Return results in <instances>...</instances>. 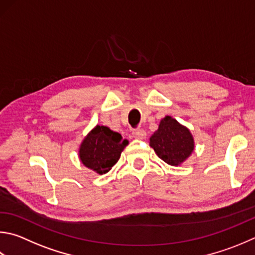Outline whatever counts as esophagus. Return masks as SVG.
Listing matches in <instances>:
<instances>
[{"label": "esophagus", "instance_id": "esophagus-1", "mask_svg": "<svg viewBox=\"0 0 255 255\" xmlns=\"http://www.w3.org/2000/svg\"><path fill=\"white\" fill-rule=\"evenodd\" d=\"M132 137L135 138V139H145L146 131L143 130V129H135V130L132 131Z\"/></svg>", "mask_w": 255, "mask_h": 255}]
</instances>
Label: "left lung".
Returning <instances> with one entry per match:
<instances>
[{
	"mask_svg": "<svg viewBox=\"0 0 255 255\" xmlns=\"http://www.w3.org/2000/svg\"><path fill=\"white\" fill-rule=\"evenodd\" d=\"M149 146L161 160L179 166L193 154L195 141L189 129L170 116L160 120L158 129L149 138Z\"/></svg>",
	"mask_w": 255,
	"mask_h": 255,
	"instance_id": "8db88e82",
	"label": "left lung"
}]
</instances>
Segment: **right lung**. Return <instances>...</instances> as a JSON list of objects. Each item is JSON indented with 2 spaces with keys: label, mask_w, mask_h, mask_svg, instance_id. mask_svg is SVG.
Wrapping results in <instances>:
<instances>
[{
  "label": "right lung",
  "mask_w": 255,
  "mask_h": 255,
  "mask_svg": "<svg viewBox=\"0 0 255 255\" xmlns=\"http://www.w3.org/2000/svg\"><path fill=\"white\" fill-rule=\"evenodd\" d=\"M129 143L122 135L107 126L97 125L83 138L78 156L83 166L99 175L108 173L117 163L122 151Z\"/></svg>",
  "instance_id": "obj_1"
}]
</instances>
